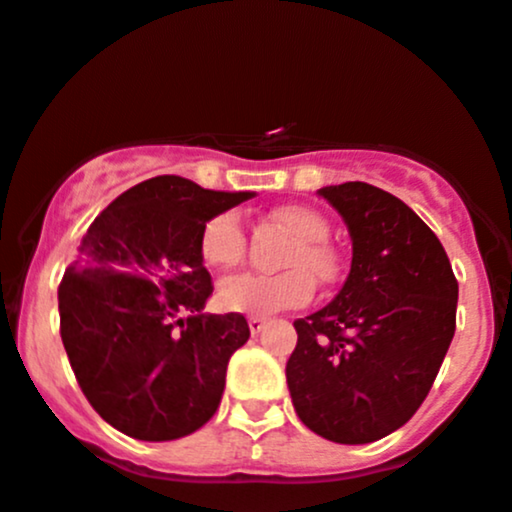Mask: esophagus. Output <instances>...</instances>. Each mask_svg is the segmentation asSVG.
Listing matches in <instances>:
<instances>
[{
	"mask_svg": "<svg viewBox=\"0 0 512 512\" xmlns=\"http://www.w3.org/2000/svg\"><path fill=\"white\" fill-rule=\"evenodd\" d=\"M265 323H267V318H260V316H250V318H247V325H250V333L252 335L262 333V330H265Z\"/></svg>",
	"mask_w": 512,
	"mask_h": 512,
	"instance_id": "34e87169",
	"label": "esophagus"
}]
</instances>
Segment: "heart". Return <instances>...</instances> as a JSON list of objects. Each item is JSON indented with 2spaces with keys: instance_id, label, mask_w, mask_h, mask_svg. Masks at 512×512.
Here are the masks:
<instances>
[{
  "instance_id": "heart-1",
  "label": "heart",
  "mask_w": 512,
  "mask_h": 512,
  "mask_svg": "<svg viewBox=\"0 0 512 512\" xmlns=\"http://www.w3.org/2000/svg\"><path fill=\"white\" fill-rule=\"evenodd\" d=\"M272 218L296 235V245L286 257L284 274L243 272L223 279L218 286V303L226 311L245 316H272V313L299 308L311 301L313 282L328 284L338 277V255L325 243L328 221L316 209L301 204L277 206ZM201 257L209 267L226 269L238 265L245 252V230L235 211H223L204 223L199 238Z\"/></svg>"
}]
</instances>
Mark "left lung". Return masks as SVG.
<instances>
[{"label":"left lung","mask_w":512,"mask_h":512,"mask_svg":"<svg viewBox=\"0 0 512 512\" xmlns=\"http://www.w3.org/2000/svg\"><path fill=\"white\" fill-rule=\"evenodd\" d=\"M345 218L352 267L340 294L294 320L286 384L308 430L340 445L386 437L432 389L457 328L459 284L437 235L367 182L323 187Z\"/></svg>","instance_id":"left-lung-1"}]
</instances>
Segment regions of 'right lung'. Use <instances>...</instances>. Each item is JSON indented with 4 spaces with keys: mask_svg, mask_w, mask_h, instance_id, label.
Masks as SVG:
<instances>
[{
    "mask_svg": "<svg viewBox=\"0 0 512 512\" xmlns=\"http://www.w3.org/2000/svg\"><path fill=\"white\" fill-rule=\"evenodd\" d=\"M250 192L174 174L145 179L94 218L58 286L60 338L92 408L123 435L165 442L218 411L228 359L250 338L240 313H201L213 284L204 223ZM189 310L193 316L179 319Z\"/></svg>",
    "mask_w": 512,
    "mask_h": 512,
    "instance_id": "right-lung-1",
    "label": "right lung"
}]
</instances>
